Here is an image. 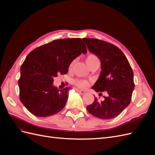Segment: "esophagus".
I'll list each match as a JSON object with an SVG mask.
<instances>
[{"label": "esophagus", "instance_id": "34e87169", "mask_svg": "<svg viewBox=\"0 0 155 155\" xmlns=\"http://www.w3.org/2000/svg\"><path fill=\"white\" fill-rule=\"evenodd\" d=\"M77 91H78L79 93L81 94H82V95H84V94H86V92L85 91H81V90H77Z\"/></svg>", "mask_w": 155, "mask_h": 155}]
</instances>
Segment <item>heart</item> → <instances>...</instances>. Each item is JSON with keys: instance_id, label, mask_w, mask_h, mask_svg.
Segmentation results:
<instances>
[{"instance_id": "1", "label": "heart", "mask_w": 155, "mask_h": 155, "mask_svg": "<svg viewBox=\"0 0 155 155\" xmlns=\"http://www.w3.org/2000/svg\"><path fill=\"white\" fill-rule=\"evenodd\" d=\"M85 61L88 67L90 68L92 65H93L95 63L99 61V59L97 57V56L94 54H88L86 58H85ZM73 62L70 64L69 68H71L73 66ZM74 84L76 86H77L79 88H85L88 87V82L85 80V79H76L74 80Z\"/></svg>"}]
</instances>
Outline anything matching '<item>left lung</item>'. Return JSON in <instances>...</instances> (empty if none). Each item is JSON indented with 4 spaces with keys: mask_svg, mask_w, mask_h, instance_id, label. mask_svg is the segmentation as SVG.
I'll use <instances>...</instances> for the list:
<instances>
[{
    "mask_svg": "<svg viewBox=\"0 0 155 155\" xmlns=\"http://www.w3.org/2000/svg\"><path fill=\"white\" fill-rule=\"evenodd\" d=\"M83 40L88 50L96 55L101 63L100 77L92 88L97 92L107 93L103 101L95 97L92 104L87 106V110L102 120L114 118L130 102L134 88L132 68L122 51L115 45L97 39Z\"/></svg>",
    "mask_w": 155,
    "mask_h": 155,
    "instance_id": "obj_1",
    "label": "left lung"
}]
</instances>
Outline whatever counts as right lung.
<instances>
[{
  "instance_id": "add662e5",
  "label": "right lung",
  "mask_w": 155,
  "mask_h": 155,
  "mask_svg": "<svg viewBox=\"0 0 155 155\" xmlns=\"http://www.w3.org/2000/svg\"><path fill=\"white\" fill-rule=\"evenodd\" d=\"M80 38L54 40L35 48L21 67L19 97L29 112L38 117L57 114L67 104L70 87L59 90L54 78L66 74L69 65L81 53H87Z\"/></svg>"
}]
</instances>
